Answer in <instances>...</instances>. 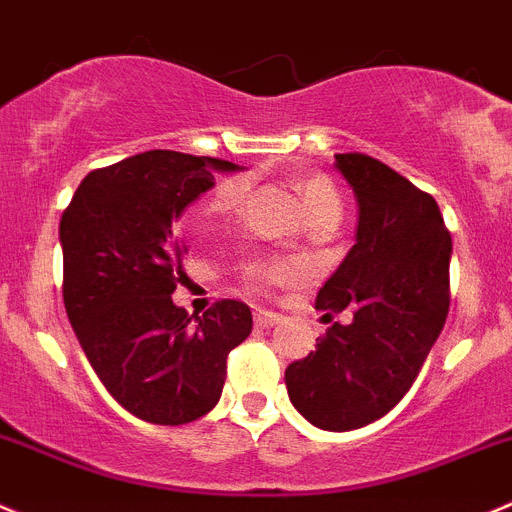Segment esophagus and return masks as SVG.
<instances>
[{
  "label": "esophagus",
  "instance_id": "1",
  "mask_svg": "<svg viewBox=\"0 0 512 512\" xmlns=\"http://www.w3.org/2000/svg\"><path fill=\"white\" fill-rule=\"evenodd\" d=\"M279 321H281V316L276 314V311L256 309V314H253V324L259 326V329H271V326H276Z\"/></svg>",
  "mask_w": 512,
  "mask_h": 512
}]
</instances>
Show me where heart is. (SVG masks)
Listing matches in <instances>:
<instances>
[{
  "mask_svg": "<svg viewBox=\"0 0 512 512\" xmlns=\"http://www.w3.org/2000/svg\"><path fill=\"white\" fill-rule=\"evenodd\" d=\"M248 188H251V180L246 175L223 180L206 201L201 216H233L243 206V201H246ZM296 191H299L309 221H314V218H342V196H339L332 178H326V175H304V178L296 180ZM296 276H301V266L289 259L251 261L243 269V279L253 289H269V286L286 284V281H294Z\"/></svg>",
  "mask_w": 512,
  "mask_h": 512,
  "instance_id": "obj_1",
  "label": "heart"
}]
</instances>
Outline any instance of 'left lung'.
Here are the masks:
<instances>
[{"mask_svg":"<svg viewBox=\"0 0 512 512\" xmlns=\"http://www.w3.org/2000/svg\"><path fill=\"white\" fill-rule=\"evenodd\" d=\"M334 158L357 196V243L316 309L349 306L354 319L286 367V389L311 425L347 432L387 415L420 374L450 309L452 238L435 198L405 175L364 153Z\"/></svg>","mask_w":512,"mask_h":512,"instance_id":"obj_1","label":"left lung"}]
</instances>
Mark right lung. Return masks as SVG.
Returning a JSON list of instances; mask_svg holds the SVG:
<instances>
[{
    "label": "right lung",
    "instance_id": "add662e5",
    "mask_svg": "<svg viewBox=\"0 0 512 512\" xmlns=\"http://www.w3.org/2000/svg\"><path fill=\"white\" fill-rule=\"evenodd\" d=\"M206 155L148 150L85 175L60 221L62 299L85 357L130 415L186 425L221 399L226 359L251 334V309L221 299L203 316L170 294L188 279L175 221L213 188Z\"/></svg>",
    "mask_w": 512,
    "mask_h": 512
}]
</instances>
